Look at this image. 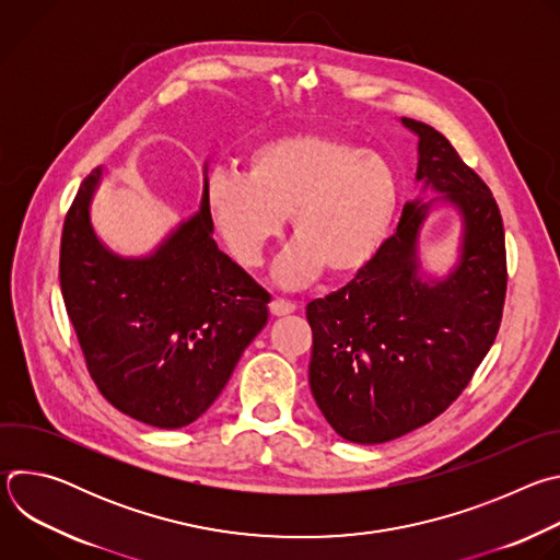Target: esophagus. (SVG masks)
Masks as SVG:
<instances>
[{"mask_svg": "<svg viewBox=\"0 0 560 560\" xmlns=\"http://www.w3.org/2000/svg\"><path fill=\"white\" fill-rule=\"evenodd\" d=\"M296 310V305L292 303V301H285V299H275L272 303H270V312L275 314V316H285V314H292Z\"/></svg>", "mask_w": 560, "mask_h": 560, "instance_id": "34e87169", "label": "esophagus"}]
</instances>
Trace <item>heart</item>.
I'll return each mask as SVG.
<instances>
[{"label":"heart","mask_w":560,"mask_h":560,"mask_svg":"<svg viewBox=\"0 0 560 560\" xmlns=\"http://www.w3.org/2000/svg\"><path fill=\"white\" fill-rule=\"evenodd\" d=\"M208 217L230 255L264 261L290 217L296 242L277 266L283 285L326 270L363 272L381 253L401 203V184L383 156L324 132H288L246 154V175L214 171L203 184Z\"/></svg>","instance_id":"b5f03b06"}]
</instances>
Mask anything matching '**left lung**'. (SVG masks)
I'll list each match as a JSON object with an SVG mask.
<instances>
[{
    "instance_id": "obj_1",
    "label": "left lung",
    "mask_w": 560,
    "mask_h": 560,
    "mask_svg": "<svg viewBox=\"0 0 560 560\" xmlns=\"http://www.w3.org/2000/svg\"><path fill=\"white\" fill-rule=\"evenodd\" d=\"M417 135L419 197L396 232L348 285L307 303L310 389L332 430L374 445L439 417L490 352L503 314L505 232L490 188L432 126L401 117ZM425 191L438 197L423 202ZM445 205L459 214L455 261L432 273L420 230Z\"/></svg>"
}]
</instances>
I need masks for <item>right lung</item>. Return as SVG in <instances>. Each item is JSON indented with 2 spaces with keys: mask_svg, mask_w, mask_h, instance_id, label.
I'll return each mask as SVG.
<instances>
[{
  "mask_svg": "<svg viewBox=\"0 0 560 560\" xmlns=\"http://www.w3.org/2000/svg\"><path fill=\"white\" fill-rule=\"evenodd\" d=\"M203 162V184L208 179ZM97 166L66 214L59 283L100 392L162 430L197 421L268 324L270 294L217 248L203 203L150 253L126 257L93 225Z\"/></svg>",
  "mask_w": 560,
  "mask_h": 560,
  "instance_id": "add662e5",
  "label": "right lung"
}]
</instances>
